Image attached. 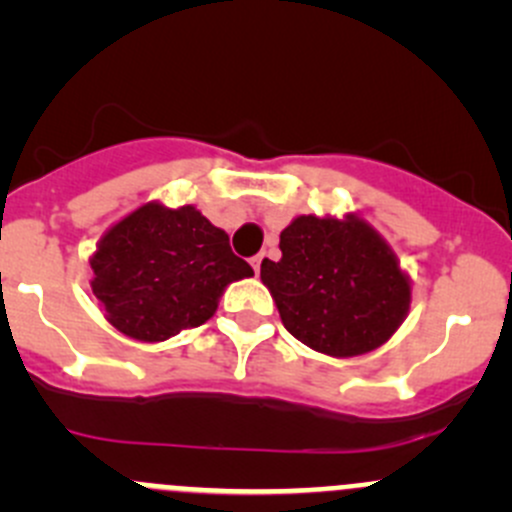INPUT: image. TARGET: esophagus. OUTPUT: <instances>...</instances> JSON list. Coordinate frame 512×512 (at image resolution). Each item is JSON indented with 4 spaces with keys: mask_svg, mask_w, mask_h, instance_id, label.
I'll use <instances>...</instances> for the list:
<instances>
[{
    "mask_svg": "<svg viewBox=\"0 0 512 512\" xmlns=\"http://www.w3.org/2000/svg\"><path fill=\"white\" fill-rule=\"evenodd\" d=\"M265 252H260V255H255V257H252V267H255V272H260V265H262V262H265Z\"/></svg>",
    "mask_w": 512,
    "mask_h": 512,
    "instance_id": "obj_1",
    "label": "esophagus"
}]
</instances>
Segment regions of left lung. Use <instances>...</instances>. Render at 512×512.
Segmentation results:
<instances>
[{
	"label": "left lung",
	"mask_w": 512,
	"mask_h": 512,
	"mask_svg": "<svg viewBox=\"0 0 512 512\" xmlns=\"http://www.w3.org/2000/svg\"><path fill=\"white\" fill-rule=\"evenodd\" d=\"M282 260H265L285 329L314 352L356 356L381 347L409 312L411 287L394 252L356 218L302 215L280 235Z\"/></svg>",
	"instance_id": "left-lung-1"
}]
</instances>
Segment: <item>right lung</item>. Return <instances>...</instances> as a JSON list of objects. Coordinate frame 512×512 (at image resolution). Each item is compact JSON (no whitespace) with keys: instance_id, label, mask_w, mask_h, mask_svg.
<instances>
[{"instance_id":"1","label":"right lung","mask_w":512,"mask_h":512,"mask_svg":"<svg viewBox=\"0 0 512 512\" xmlns=\"http://www.w3.org/2000/svg\"><path fill=\"white\" fill-rule=\"evenodd\" d=\"M94 294L118 332L163 342L200 327L230 282L252 277L225 230L195 208L143 205L103 235L94 260Z\"/></svg>"}]
</instances>
